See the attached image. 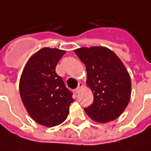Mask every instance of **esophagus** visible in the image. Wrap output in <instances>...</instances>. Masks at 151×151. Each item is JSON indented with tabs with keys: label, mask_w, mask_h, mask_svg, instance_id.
<instances>
[{
	"label": "esophagus",
	"mask_w": 151,
	"mask_h": 151,
	"mask_svg": "<svg viewBox=\"0 0 151 151\" xmlns=\"http://www.w3.org/2000/svg\"><path fill=\"white\" fill-rule=\"evenodd\" d=\"M83 88V83H78V88H76V93H79L80 91H81V89Z\"/></svg>",
	"instance_id": "obj_1"
}]
</instances>
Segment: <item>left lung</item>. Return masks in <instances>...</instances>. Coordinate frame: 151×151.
Masks as SVG:
<instances>
[{"instance_id":"left-lung-1","label":"left lung","mask_w":151,"mask_h":151,"mask_svg":"<svg viewBox=\"0 0 151 151\" xmlns=\"http://www.w3.org/2000/svg\"><path fill=\"white\" fill-rule=\"evenodd\" d=\"M87 69V85L93 94V103L84 108L93 121L106 123L122 115L129 103L132 81L122 60L102 46L74 50Z\"/></svg>"}]
</instances>
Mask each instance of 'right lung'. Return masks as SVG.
I'll use <instances>...</instances> for the list:
<instances>
[{"mask_svg":"<svg viewBox=\"0 0 151 151\" xmlns=\"http://www.w3.org/2000/svg\"><path fill=\"white\" fill-rule=\"evenodd\" d=\"M66 53L58 49L43 48L29 58L19 79V94L31 118L47 127L63 123L73 101L55 68Z\"/></svg>","mask_w":151,"mask_h":151,"instance_id":"add662e5","label":"right lung"}]
</instances>
